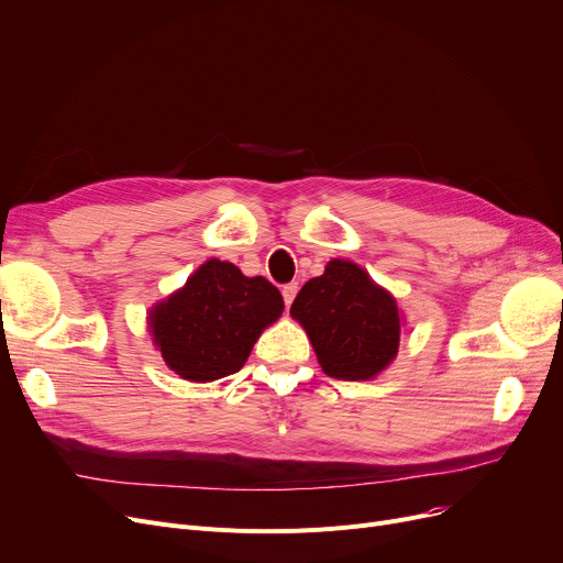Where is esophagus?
I'll list each match as a JSON object with an SVG mask.
<instances>
[{"label":"esophagus","mask_w":563,"mask_h":563,"mask_svg":"<svg viewBox=\"0 0 563 563\" xmlns=\"http://www.w3.org/2000/svg\"><path fill=\"white\" fill-rule=\"evenodd\" d=\"M297 291H299V285H297V283H287V285L283 287V299H285V306H287V308L291 306L294 297H297Z\"/></svg>","instance_id":"34e87169"}]
</instances>
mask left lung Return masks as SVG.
<instances>
[{"instance_id":"obj_1","label":"left lung","mask_w":563,"mask_h":563,"mask_svg":"<svg viewBox=\"0 0 563 563\" xmlns=\"http://www.w3.org/2000/svg\"><path fill=\"white\" fill-rule=\"evenodd\" d=\"M310 338L317 361L333 378L372 380L397 358L404 314L393 294L361 264L331 260L289 308Z\"/></svg>"}]
</instances>
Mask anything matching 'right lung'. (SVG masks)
Wrapping results in <instances>:
<instances>
[{"instance_id": "1", "label": "right lung", "mask_w": 563, "mask_h": 563, "mask_svg": "<svg viewBox=\"0 0 563 563\" xmlns=\"http://www.w3.org/2000/svg\"><path fill=\"white\" fill-rule=\"evenodd\" d=\"M280 291L262 276H244L232 262H202L147 312V333L168 369L191 383L240 372L266 327L283 314Z\"/></svg>"}]
</instances>
